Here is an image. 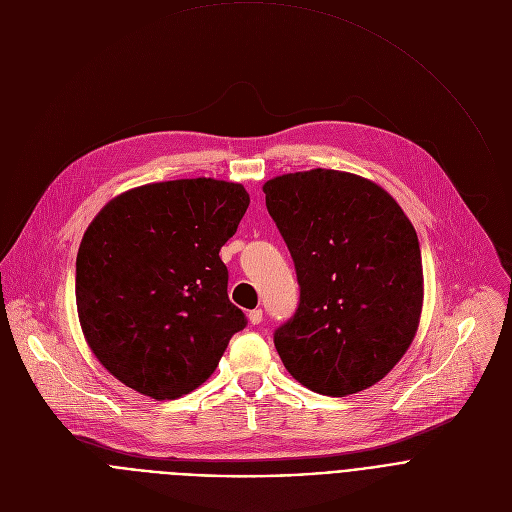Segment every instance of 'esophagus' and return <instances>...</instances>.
<instances>
[{"label":"esophagus","instance_id":"esophagus-1","mask_svg":"<svg viewBox=\"0 0 512 512\" xmlns=\"http://www.w3.org/2000/svg\"><path fill=\"white\" fill-rule=\"evenodd\" d=\"M248 319H250L252 325H258V323L262 321V309H252V311L248 313Z\"/></svg>","mask_w":512,"mask_h":512}]
</instances>
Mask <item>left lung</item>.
<instances>
[{"label":"left lung","instance_id":"left-lung-1","mask_svg":"<svg viewBox=\"0 0 512 512\" xmlns=\"http://www.w3.org/2000/svg\"><path fill=\"white\" fill-rule=\"evenodd\" d=\"M262 191L301 287L297 313L274 331L282 364L319 394L370 388L401 362L421 321L411 219L380 185L344 170L280 175Z\"/></svg>","mask_w":512,"mask_h":512}]
</instances>
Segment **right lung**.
Segmentation results:
<instances>
[{
	"label": "right lung",
	"mask_w": 512,
	"mask_h": 512,
	"mask_svg": "<svg viewBox=\"0 0 512 512\" xmlns=\"http://www.w3.org/2000/svg\"><path fill=\"white\" fill-rule=\"evenodd\" d=\"M250 205L240 183L179 179L113 197L77 254L75 297L99 364L150 399H179L246 325L219 258Z\"/></svg>",
	"instance_id": "right-lung-1"
}]
</instances>
